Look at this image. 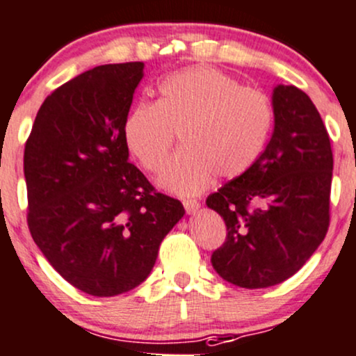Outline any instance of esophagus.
Wrapping results in <instances>:
<instances>
[{
    "label": "esophagus",
    "mask_w": 356,
    "mask_h": 356,
    "mask_svg": "<svg viewBox=\"0 0 356 356\" xmlns=\"http://www.w3.org/2000/svg\"><path fill=\"white\" fill-rule=\"evenodd\" d=\"M183 207H185L188 216H192V213H195L198 209H200V204H198L197 200H183Z\"/></svg>",
    "instance_id": "1"
}]
</instances>
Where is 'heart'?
Returning <instances> with one entry per match:
<instances>
[{"instance_id": "heart-1", "label": "heart", "mask_w": 356, "mask_h": 356, "mask_svg": "<svg viewBox=\"0 0 356 356\" xmlns=\"http://www.w3.org/2000/svg\"><path fill=\"white\" fill-rule=\"evenodd\" d=\"M158 102L132 106L124 140L144 170L158 173L181 136V151L166 164L158 185L188 197L204 192L213 177L236 178L250 170L265 147L271 106L263 93L213 67L175 72L158 86Z\"/></svg>"}]
</instances>
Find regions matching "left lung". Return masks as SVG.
Masks as SVG:
<instances>
[{"mask_svg": "<svg viewBox=\"0 0 356 356\" xmlns=\"http://www.w3.org/2000/svg\"><path fill=\"white\" fill-rule=\"evenodd\" d=\"M273 132L238 178L207 197L227 225L212 266L225 282L266 289L297 273L330 225L332 152L311 98L292 85L271 91Z\"/></svg>", "mask_w": 356, "mask_h": 356, "instance_id": "1", "label": "left lung"}]
</instances>
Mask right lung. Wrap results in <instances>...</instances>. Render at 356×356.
Masks as SVG:
<instances>
[{"instance_id": "add662e5", "label": "right lung", "mask_w": 356, "mask_h": 356, "mask_svg": "<svg viewBox=\"0 0 356 356\" xmlns=\"http://www.w3.org/2000/svg\"><path fill=\"white\" fill-rule=\"evenodd\" d=\"M144 63L105 64L42 103L25 144L29 229L72 286L113 297L143 284L185 216L129 163L124 122Z\"/></svg>"}]
</instances>
